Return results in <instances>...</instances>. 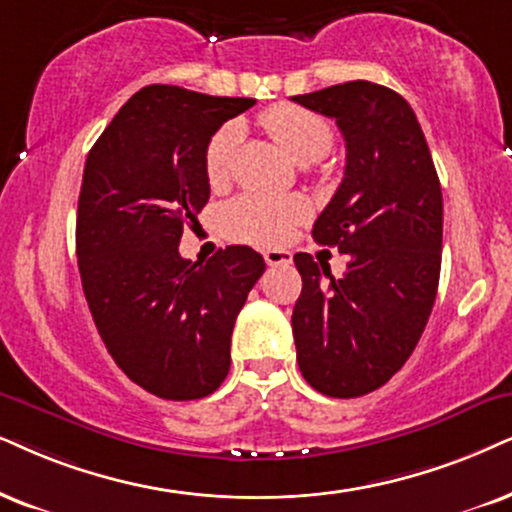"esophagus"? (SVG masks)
<instances>
[{
  "label": "esophagus",
  "instance_id": "34e87169",
  "mask_svg": "<svg viewBox=\"0 0 512 512\" xmlns=\"http://www.w3.org/2000/svg\"><path fill=\"white\" fill-rule=\"evenodd\" d=\"M264 262H267L269 267H288V264L293 262V252L283 248L264 250Z\"/></svg>",
  "mask_w": 512,
  "mask_h": 512
}]
</instances>
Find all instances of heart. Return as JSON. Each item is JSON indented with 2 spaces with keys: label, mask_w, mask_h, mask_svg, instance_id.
Segmentation results:
<instances>
[{
  "label": "heart",
  "mask_w": 512,
  "mask_h": 512,
  "mask_svg": "<svg viewBox=\"0 0 512 512\" xmlns=\"http://www.w3.org/2000/svg\"><path fill=\"white\" fill-rule=\"evenodd\" d=\"M262 125L278 146L295 163H314L331 151L333 127L321 115L293 103H278L262 115ZM241 127L229 122L217 129L205 148V177L210 186H222L231 170ZM309 217L307 200L300 196H264V193H243L226 203L219 212V226L229 238L252 245H278L293 234L297 224Z\"/></svg>",
  "instance_id": "obj_1"
}]
</instances>
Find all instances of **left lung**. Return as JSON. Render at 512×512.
I'll list each match as a JSON object with an SVG mask.
<instances>
[{
    "label": "left lung",
    "instance_id": "8db88e82",
    "mask_svg": "<svg viewBox=\"0 0 512 512\" xmlns=\"http://www.w3.org/2000/svg\"><path fill=\"white\" fill-rule=\"evenodd\" d=\"M293 101L335 118L345 137V177L312 236L349 255L342 278L307 252L293 257L302 276L297 364L326 397H361L406 364L430 319L442 267V186L416 113L392 89L354 80Z\"/></svg>",
    "mask_w": 512,
    "mask_h": 512
}]
</instances>
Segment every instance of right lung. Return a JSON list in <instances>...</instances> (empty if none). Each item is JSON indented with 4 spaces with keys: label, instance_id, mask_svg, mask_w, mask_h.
I'll return each instance as SVG.
<instances>
[{
    "label": "right lung",
    "instance_id": "add662e5",
    "mask_svg": "<svg viewBox=\"0 0 512 512\" xmlns=\"http://www.w3.org/2000/svg\"><path fill=\"white\" fill-rule=\"evenodd\" d=\"M255 99L151 84L103 129L77 200V267L108 354L155 397H208L231 364V333L264 274L260 252L179 255L186 224L210 198L205 148Z\"/></svg>",
    "mask_w": 512,
    "mask_h": 512
}]
</instances>
